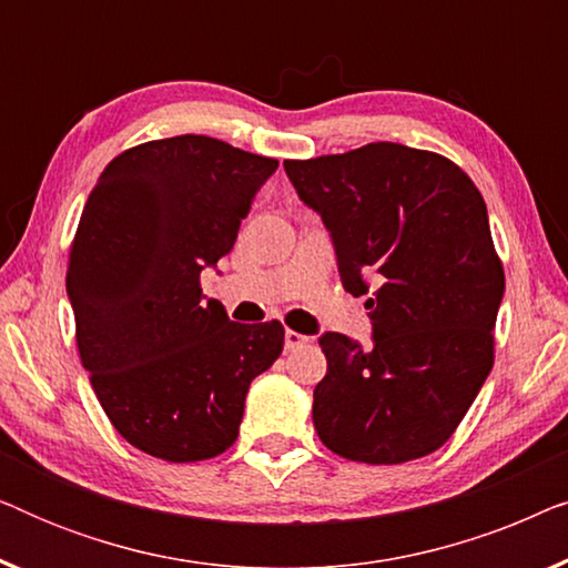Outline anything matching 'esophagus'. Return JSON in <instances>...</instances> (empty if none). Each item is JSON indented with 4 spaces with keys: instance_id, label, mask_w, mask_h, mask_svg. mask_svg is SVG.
Listing matches in <instances>:
<instances>
[{
    "instance_id": "1",
    "label": "esophagus",
    "mask_w": 568,
    "mask_h": 568,
    "mask_svg": "<svg viewBox=\"0 0 568 568\" xmlns=\"http://www.w3.org/2000/svg\"><path fill=\"white\" fill-rule=\"evenodd\" d=\"M307 336H302V333H297V331H286L284 333V344H286V348H290V352H294V348H300V346H305L307 344Z\"/></svg>"
}]
</instances>
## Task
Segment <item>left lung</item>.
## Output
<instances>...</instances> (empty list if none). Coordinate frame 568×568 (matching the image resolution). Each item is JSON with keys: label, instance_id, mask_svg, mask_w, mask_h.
Returning <instances> with one entry per match:
<instances>
[{"label": "left lung", "instance_id": "1", "mask_svg": "<svg viewBox=\"0 0 568 568\" xmlns=\"http://www.w3.org/2000/svg\"><path fill=\"white\" fill-rule=\"evenodd\" d=\"M284 170L331 230L344 290L372 294L375 346L321 338L317 437L369 465L434 453L494 367L504 266L484 196L453 160L393 142L284 160Z\"/></svg>", "mask_w": 568, "mask_h": 568}]
</instances>
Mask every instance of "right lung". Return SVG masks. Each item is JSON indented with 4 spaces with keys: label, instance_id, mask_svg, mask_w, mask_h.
<instances>
[{
    "label": "right lung",
    "instance_id": "1",
    "mask_svg": "<svg viewBox=\"0 0 568 568\" xmlns=\"http://www.w3.org/2000/svg\"><path fill=\"white\" fill-rule=\"evenodd\" d=\"M276 165L183 134L123 150L90 191L67 266L77 348L113 429L146 455H222L282 354V323H232L201 294Z\"/></svg>",
    "mask_w": 568,
    "mask_h": 568
}]
</instances>
